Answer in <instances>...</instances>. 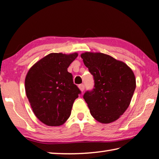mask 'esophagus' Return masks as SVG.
I'll list each match as a JSON object with an SVG mask.
<instances>
[{"instance_id":"esophagus-1","label":"esophagus","mask_w":159,"mask_h":159,"mask_svg":"<svg viewBox=\"0 0 159 159\" xmlns=\"http://www.w3.org/2000/svg\"><path fill=\"white\" fill-rule=\"evenodd\" d=\"M79 89L80 90V91L81 92H84V90L85 89V85L84 84H80L79 85Z\"/></svg>"}]
</instances>
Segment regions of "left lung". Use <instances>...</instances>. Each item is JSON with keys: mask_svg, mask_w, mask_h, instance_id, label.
Listing matches in <instances>:
<instances>
[{"mask_svg": "<svg viewBox=\"0 0 159 159\" xmlns=\"http://www.w3.org/2000/svg\"><path fill=\"white\" fill-rule=\"evenodd\" d=\"M80 57L94 79V88L84 95L90 114L101 123L114 122L130 104L136 88L134 73L124 62L102 53Z\"/></svg>", "mask_w": 159, "mask_h": 159, "instance_id": "obj_1", "label": "left lung"}]
</instances>
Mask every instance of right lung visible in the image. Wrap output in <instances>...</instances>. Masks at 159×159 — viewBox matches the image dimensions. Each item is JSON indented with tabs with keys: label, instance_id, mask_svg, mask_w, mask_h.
<instances>
[{
	"label": "right lung",
	"instance_id": "obj_1",
	"mask_svg": "<svg viewBox=\"0 0 159 159\" xmlns=\"http://www.w3.org/2000/svg\"><path fill=\"white\" fill-rule=\"evenodd\" d=\"M77 53H52L37 61L25 78V91L34 115L48 126H60L69 119L80 90L68 72Z\"/></svg>",
	"mask_w": 159,
	"mask_h": 159
}]
</instances>
